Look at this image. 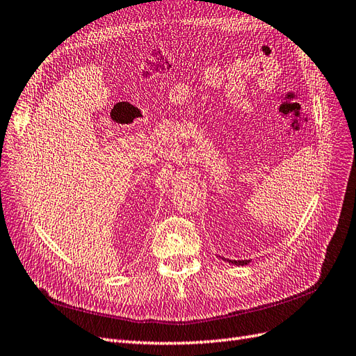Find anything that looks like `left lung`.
<instances>
[{
	"label": "left lung",
	"instance_id": "left-lung-1",
	"mask_svg": "<svg viewBox=\"0 0 356 356\" xmlns=\"http://www.w3.org/2000/svg\"><path fill=\"white\" fill-rule=\"evenodd\" d=\"M225 261H226V259H225ZM227 262H229V264H234V265H241V266H244V265H247L250 261H229V259H227Z\"/></svg>",
	"mask_w": 356,
	"mask_h": 356
}]
</instances>
